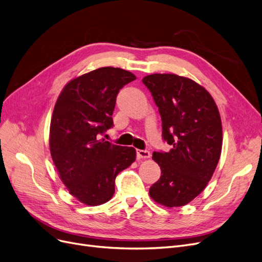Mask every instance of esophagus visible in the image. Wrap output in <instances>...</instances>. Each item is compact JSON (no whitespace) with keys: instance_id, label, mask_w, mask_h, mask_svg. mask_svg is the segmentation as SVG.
Returning a JSON list of instances; mask_svg holds the SVG:
<instances>
[{"instance_id":"1","label":"esophagus","mask_w":262,"mask_h":262,"mask_svg":"<svg viewBox=\"0 0 262 262\" xmlns=\"http://www.w3.org/2000/svg\"><path fill=\"white\" fill-rule=\"evenodd\" d=\"M150 152L147 150H137V158L138 159H149L150 158Z\"/></svg>"}]
</instances>
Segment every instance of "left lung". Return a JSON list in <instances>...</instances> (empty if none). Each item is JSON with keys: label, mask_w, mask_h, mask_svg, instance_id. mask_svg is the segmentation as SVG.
<instances>
[{"label": "left lung", "mask_w": 262, "mask_h": 262, "mask_svg": "<svg viewBox=\"0 0 262 262\" xmlns=\"http://www.w3.org/2000/svg\"><path fill=\"white\" fill-rule=\"evenodd\" d=\"M162 119L163 138L171 149L153 152L161 178L150 198L165 207H180L207 186L220 159L222 125L211 95L189 77L171 73L144 76Z\"/></svg>", "instance_id": "obj_1"}]
</instances>
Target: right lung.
I'll return each mask as SVG.
<instances>
[{
  "mask_svg": "<svg viewBox=\"0 0 262 262\" xmlns=\"http://www.w3.org/2000/svg\"><path fill=\"white\" fill-rule=\"evenodd\" d=\"M136 80L121 68L103 67L68 82L58 96L50 127V150L70 194L89 206L114 194L115 177L136 160L133 147L100 139L113 125L118 93Z\"/></svg>",
  "mask_w": 262,
  "mask_h": 262,
  "instance_id": "1",
  "label": "right lung"
}]
</instances>
